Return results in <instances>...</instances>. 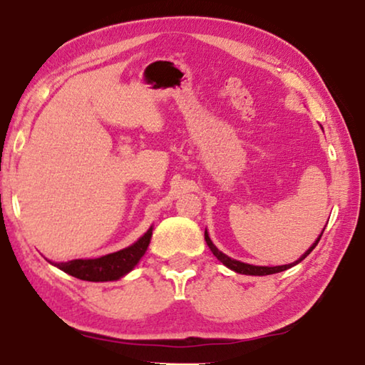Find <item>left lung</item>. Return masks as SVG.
<instances>
[{"label":"left lung","mask_w":365,"mask_h":365,"mask_svg":"<svg viewBox=\"0 0 365 365\" xmlns=\"http://www.w3.org/2000/svg\"><path fill=\"white\" fill-rule=\"evenodd\" d=\"M324 230H325V228H324ZM324 230H322V233H324ZM322 233L319 235V238L316 240V243H312L311 248H309V250L304 252V255H302V256L298 259V261H294V262H292V264H285V265H275V267H262V265H251V264H245V262L235 261V259L228 257L227 255H224V252L215 248L214 243L211 242V238H209L207 230L205 232V240H206V243H207V246H209V250L212 251V255H214L215 257H217L222 264L227 265L228 269L238 272V274H245V275H270V274H279V272H283V270H287V269H289V267H293V265H296V264H299V262L302 261V259L309 256V252H311L314 248H316L317 243L320 242V237H322Z\"/></svg>","instance_id":"1"}]
</instances>
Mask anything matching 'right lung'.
<instances>
[{
    "mask_svg": "<svg viewBox=\"0 0 365 365\" xmlns=\"http://www.w3.org/2000/svg\"><path fill=\"white\" fill-rule=\"evenodd\" d=\"M153 227L148 228V232L141 237L138 242H135L128 248H123L117 252L96 257V259H73L69 262H51L58 269L64 270L76 279L86 282H113L119 280L123 275H127L148 250V245L151 242Z\"/></svg>",
    "mask_w": 365,
    "mask_h": 365,
    "instance_id": "1",
    "label": "right lung"
}]
</instances>
